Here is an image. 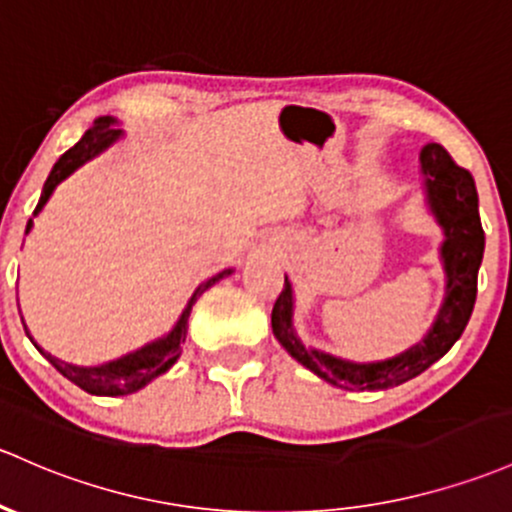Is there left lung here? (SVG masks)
<instances>
[{"label":"left lung","mask_w":512,"mask_h":512,"mask_svg":"<svg viewBox=\"0 0 512 512\" xmlns=\"http://www.w3.org/2000/svg\"><path fill=\"white\" fill-rule=\"evenodd\" d=\"M420 163L422 173H425L427 200L444 229L442 258L444 268H447V298H444L430 334L420 344L395 359L378 361V364H351L337 356L307 349L295 337L293 322H290L293 320V288H290L288 278L273 305L271 324L278 342L293 359H298L302 366H307L332 386L349 390H386L420 376L452 349L474 312L478 266L483 258V244H486L481 217H478L474 178L469 170L456 166L454 158L439 144H427L422 148Z\"/></svg>","instance_id":"8db88e82"}]
</instances>
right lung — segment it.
<instances>
[{
    "instance_id": "obj_1",
    "label": "right lung",
    "mask_w": 512,
    "mask_h": 512,
    "mask_svg": "<svg viewBox=\"0 0 512 512\" xmlns=\"http://www.w3.org/2000/svg\"><path fill=\"white\" fill-rule=\"evenodd\" d=\"M112 124H114V119H109V117L95 119V124L85 131V136H82L78 144H75L73 148H68V151L58 158L56 166H53V170H51V175H48L46 185H43L41 200H38L36 212H41V207L46 205L48 197H51V192L56 190V185L60 183V180L68 178L73 170H78L82 163H87L90 158H95L97 153L104 151V148H107L109 144H114V141L122 136V131L114 129ZM29 229H31V222L26 224V232H29ZM229 273L232 271L217 273V276L205 280V283L195 290L190 305L185 307V312L180 315L178 324H175L173 332H170L168 337L158 339V342L148 344V346H144V349L134 351V354H126L124 359L109 361V364H102V366L82 368V366H73V364H65V361L53 359V356L46 354V351H43V354H46V359L51 361L53 368H56L58 373H63L68 381H73L75 386L85 390V393H92V395L134 393V390L144 388L146 383H151L156 376L166 373L168 368L178 361L180 346H183L185 334H188V317L192 310V302L197 300V295L205 293L210 285L217 283V280H222L224 276H229Z\"/></svg>"
}]
</instances>
